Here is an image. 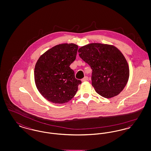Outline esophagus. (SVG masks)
<instances>
[{"mask_svg":"<svg viewBox=\"0 0 151 151\" xmlns=\"http://www.w3.org/2000/svg\"><path fill=\"white\" fill-rule=\"evenodd\" d=\"M88 78L87 77V76H85L83 79L81 80V81H83V82H84V81H88Z\"/></svg>","mask_w":151,"mask_h":151,"instance_id":"esophagus-1","label":"esophagus"}]
</instances>
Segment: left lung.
I'll list each match as a JSON object with an SVG mask.
<instances>
[{"mask_svg":"<svg viewBox=\"0 0 151 151\" xmlns=\"http://www.w3.org/2000/svg\"><path fill=\"white\" fill-rule=\"evenodd\" d=\"M79 56L92 70V85L105 98H111L122 92L129 78L126 58L116 47L107 44L90 43L81 47Z\"/></svg>","mask_w":151,"mask_h":151,"instance_id":"1","label":"left lung"}]
</instances>
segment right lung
Segmentation results:
<instances>
[{
  "label": "right lung",
  "instance_id": "add662e5",
  "mask_svg": "<svg viewBox=\"0 0 151 151\" xmlns=\"http://www.w3.org/2000/svg\"><path fill=\"white\" fill-rule=\"evenodd\" d=\"M78 46L74 43L58 45L38 59L35 68L36 86L46 100L64 104L76 94L81 81L76 79L70 65L75 60Z\"/></svg>",
  "mask_w": 151,
  "mask_h": 151
}]
</instances>
